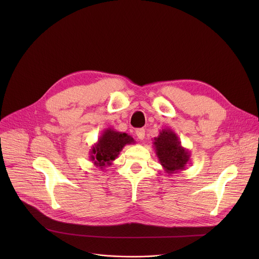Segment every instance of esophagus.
Returning a JSON list of instances; mask_svg holds the SVG:
<instances>
[{
  "label": "esophagus",
  "instance_id": "1",
  "mask_svg": "<svg viewBox=\"0 0 259 259\" xmlns=\"http://www.w3.org/2000/svg\"><path fill=\"white\" fill-rule=\"evenodd\" d=\"M136 136L139 140H143L145 137V130L144 129H138L136 130Z\"/></svg>",
  "mask_w": 259,
  "mask_h": 259
}]
</instances>
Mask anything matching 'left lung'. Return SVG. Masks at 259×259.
<instances>
[{"label":"left lung","instance_id":"obj_1","mask_svg":"<svg viewBox=\"0 0 259 259\" xmlns=\"http://www.w3.org/2000/svg\"><path fill=\"white\" fill-rule=\"evenodd\" d=\"M154 149L160 164L168 174L177 173L186 168L191 159V153L181 145L177 134L164 128L158 137L154 138Z\"/></svg>","mask_w":259,"mask_h":259}]
</instances>
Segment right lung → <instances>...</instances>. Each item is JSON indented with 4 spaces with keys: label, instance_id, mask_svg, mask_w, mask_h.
<instances>
[{
    "label": "right lung",
    "instance_id": "right-lung-1",
    "mask_svg": "<svg viewBox=\"0 0 259 259\" xmlns=\"http://www.w3.org/2000/svg\"><path fill=\"white\" fill-rule=\"evenodd\" d=\"M133 143H135L134 139L127 133L107 128L91 147L90 160L96 167L103 169L105 166L113 164L125 145Z\"/></svg>",
    "mask_w": 259,
    "mask_h": 259
}]
</instances>
